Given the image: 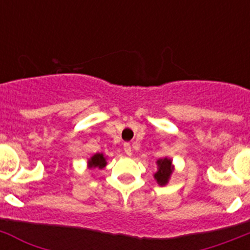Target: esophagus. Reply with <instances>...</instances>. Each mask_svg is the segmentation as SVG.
Wrapping results in <instances>:
<instances>
[{
	"label": "esophagus",
	"instance_id": "34e87169",
	"mask_svg": "<svg viewBox=\"0 0 250 250\" xmlns=\"http://www.w3.org/2000/svg\"><path fill=\"white\" fill-rule=\"evenodd\" d=\"M123 148H125V155L132 156V147H131V145H129V143H125V145H123Z\"/></svg>",
	"mask_w": 250,
	"mask_h": 250
}]
</instances>
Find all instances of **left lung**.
<instances>
[{"mask_svg":"<svg viewBox=\"0 0 250 250\" xmlns=\"http://www.w3.org/2000/svg\"><path fill=\"white\" fill-rule=\"evenodd\" d=\"M156 165H157V171L153 173V177H155L156 182H157L158 185L166 186L168 184V181H170L173 170H175L172 160L168 157L160 158V160L156 161Z\"/></svg>","mask_w":250,"mask_h":250,"instance_id":"obj_1","label":"left lung"}]
</instances>
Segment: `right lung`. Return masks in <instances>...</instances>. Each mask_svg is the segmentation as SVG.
<instances>
[{
  "label": "right lung",
  "mask_w": 250,
  "mask_h": 250,
  "mask_svg": "<svg viewBox=\"0 0 250 250\" xmlns=\"http://www.w3.org/2000/svg\"><path fill=\"white\" fill-rule=\"evenodd\" d=\"M107 166V157L103 153H94L90 158H88V168H98L102 170Z\"/></svg>",
  "instance_id": "right-lung-1"
}]
</instances>
